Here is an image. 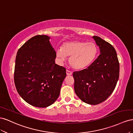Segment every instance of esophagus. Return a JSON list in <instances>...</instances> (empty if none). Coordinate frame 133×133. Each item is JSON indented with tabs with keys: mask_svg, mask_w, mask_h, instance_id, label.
<instances>
[{
	"mask_svg": "<svg viewBox=\"0 0 133 133\" xmlns=\"http://www.w3.org/2000/svg\"><path fill=\"white\" fill-rule=\"evenodd\" d=\"M66 74L68 76H71L72 75V72H71L69 70H66Z\"/></svg>",
	"mask_w": 133,
	"mask_h": 133,
	"instance_id": "1",
	"label": "esophagus"
}]
</instances>
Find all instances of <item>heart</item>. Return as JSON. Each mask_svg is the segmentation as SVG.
<instances>
[{
    "instance_id": "1",
    "label": "heart",
    "mask_w": 133,
    "mask_h": 133,
    "mask_svg": "<svg viewBox=\"0 0 133 133\" xmlns=\"http://www.w3.org/2000/svg\"><path fill=\"white\" fill-rule=\"evenodd\" d=\"M97 48L92 42L75 41L64 43L56 51V56L61 61L70 57L69 62L74 69L82 70L90 67L97 55Z\"/></svg>"
}]
</instances>
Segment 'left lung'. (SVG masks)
Returning <instances> with one entry per match:
<instances>
[{
  "instance_id": "8db88e82",
  "label": "left lung",
  "mask_w": 133,
  "mask_h": 133,
  "mask_svg": "<svg viewBox=\"0 0 133 133\" xmlns=\"http://www.w3.org/2000/svg\"><path fill=\"white\" fill-rule=\"evenodd\" d=\"M100 54L88 68L74 72L76 94L86 104L104 101L114 90L119 77V62L112 45L98 36H93Z\"/></svg>"
}]
</instances>
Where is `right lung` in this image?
Returning <instances> with one entry per match:
<instances>
[{
  "label": "right lung",
  "instance_id": "right-lung-1",
  "mask_svg": "<svg viewBox=\"0 0 133 133\" xmlns=\"http://www.w3.org/2000/svg\"><path fill=\"white\" fill-rule=\"evenodd\" d=\"M46 35L34 36L19 49L14 79L18 94L33 107L46 108L57 99L66 76L55 63L56 53Z\"/></svg>",
  "mask_w": 133,
  "mask_h": 133
}]
</instances>
